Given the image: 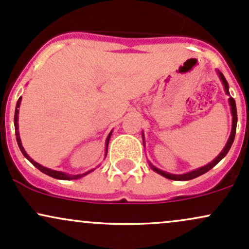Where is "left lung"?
Segmentation results:
<instances>
[{
	"label": "left lung",
	"mask_w": 249,
	"mask_h": 249,
	"mask_svg": "<svg viewBox=\"0 0 249 249\" xmlns=\"http://www.w3.org/2000/svg\"><path fill=\"white\" fill-rule=\"evenodd\" d=\"M217 74H219V77L220 80L222 81V85L223 87H225V91L226 94L230 95V90H228V82L226 81L225 76H223V74L221 71H217ZM230 106H231V115H233V124H231V135H230V139H228L227 143H226L225 148L222 149V152L220 153L219 155L216 156V158L214 159L213 161L209 162L208 164H206V166L201 167L199 169H195V170H192V172L189 173H186V174H170V173H167V172H163V170L156 168L155 166H153L152 163H149L150 168H152L154 172L159 173V174L162 175V177L169 178V180H175V181H187V180H192V178H195L197 177H200V175L205 174V173H207L208 170H211L213 167L216 166L217 163H219L220 161L222 160L223 158H225L226 155H227V153L230 152L231 144H233V141H234V138H235V132H236V124H237V114H236V106H235V101H234L233 97H230ZM142 138H143V134H142ZM144 143V141H143Z\"/></svg>",
	"instance_id": "left-lung-1"
}]
</instances>
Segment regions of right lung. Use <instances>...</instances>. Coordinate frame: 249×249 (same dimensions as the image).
I'll list each match as a JSON object with an SVG mask.
<instances>
[{"label": "right lung", "mask_w": 249, "mask_h": 249, "mask_svg": "<svg viewBox=\"0 0 249 249\" xmlns=\"http://www.w3.org/2000/svg\"><path fill=\"white\" fill-rule=\"evenodd\" d=\"M19 105H21V97L18 99V103H16V109H15V115H14V124H15V135H16V141H18V144L19 147V149H21L22 154L24 155V158H27L28 160L32 162L33 164L37 168L38 170H41L42 173H44V174L49 175V177L54 178H58V180H76V178H80L82 177H85V175L89 174L90 172H93L94 169L89 170V172H86L83 173V174H77V175H69L67 174V173H63V172H58V170H53V169H49V168H46V167L41 166L40 163H37V162H35L33 160L32 158H30L29 155L27 154L26 150H24L23 146H22L21 143V139H19V133H18V108H19ZM110 135H111V132L109 133V135H108L107 140H106V155H107V149H108V143H109V139H110Z\"/></svg>", "instance_id": "obj_1"}]
</instances>
